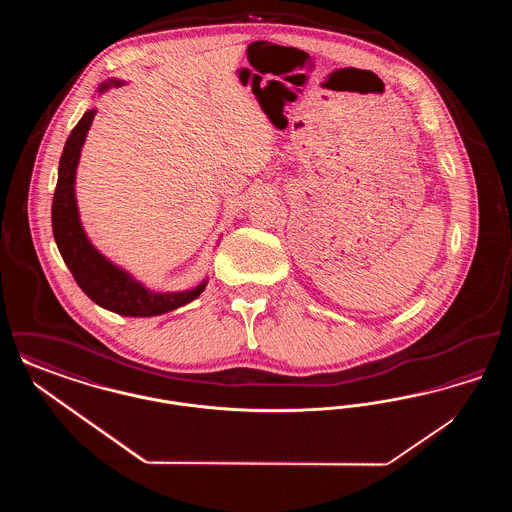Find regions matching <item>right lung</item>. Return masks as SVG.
I'll use <instances>...</instances> for the list:
<instances>
[{
  "mask_svg": "<svg viewBox=\"0 0 512 512\" xmlns=\"http://www.w3.org/2000/svg\"><path fill=\"white\" fill-rule=\"evenodd\" d=\"M121 80H109L99 86V92H105L111 86H122ZM96 109L84 113V117L74 126L67 144L63 147L59 161V178L51 205V226L53 238L59 247V253L65 265L73 272L76 284L82 288L99 307L113 311L124 317H155L172 309H178L195 297H199L207 286L203 280L194 290L178 293H151L132 280L124 270L109 263L98 249L88 242L82 224L78 220L76 197H74V176L84 146L90 124L96 117Z\"/></svg>",
  "mask_w": 512,
  "mask_h": 512,
  "instance_id": "1",
  "label": "right lung"
}]
</instances>
